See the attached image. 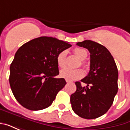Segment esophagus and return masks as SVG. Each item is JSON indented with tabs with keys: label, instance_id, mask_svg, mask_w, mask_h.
<instances>
[{
	"label": "esophagus",
	"instance_id": "esophagus-1",
	"mask_svg": "<svg viewBox=\"0 0 130 130\" xmlns=\"http://www.w3.org/2000/svg\"><path fill=\"white\" fill-rule=\"evenodd\" d=\"M66 82H67V83H70V81H68V80H66Z\"/></svg>",
	"mask_w": 130,
	"mask_h": 130
}]
</instances>
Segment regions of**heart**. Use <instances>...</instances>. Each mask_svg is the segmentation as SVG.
<instances>
[{"label": "heart", "mask_w": 130, "mask_h": 130, "mask_svg": "<svg viewBox=\"0 0 130 130\" xmlns=\"http://www.w3.org/2000/svg\"><path fill=\"white\" fill-rule=\"evenodd\" d=\"M74 52L76 56L79 58V59L82 60L81 63L84 67H86L84 60L88 56L87 51L82 48H74ZM66 56H67V51L64 50L60 52L58 54L56 58L57 64L60 68H64L66 65ZM84 71L81 69H76V70H71L69 68H65L62 69V70L60 72V76L63 79H66L68 81H74L77 79L82 78L84 76Z\"/></svg>", "instance_id": "heart-1"}]
</instances>
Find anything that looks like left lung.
I'll return each instance as SVG.
<instances>
[{
	"label": "left lung",
	"instance_id": "8db88e82",
	"mask_svg": "<svg viewBox=\"0 0 130 130\" xmlns=\"http://www.w3.org/2000/svg\"><path fill=\"white\" fill-rule=\"evenodd\" d=\"M90 54L89 73L81 82H75L76 92L71 95L74 112L86 119H94L108 111L118 92V72L116 64L109 50L91 40L77 42Z\"/></svg>",
	"mask_w": 130,
	"mask_h": 130
}]
</instances>
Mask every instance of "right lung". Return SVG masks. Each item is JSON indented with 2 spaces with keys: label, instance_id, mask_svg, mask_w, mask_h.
<instances>
[{
  "label": "right lung",
  "instance_id": "obj_1",
  "mask_svg": "<svg viewBox=\"0 0 130 130\" xmlns=\"http://www.w3.org/2000/svg\"><path fill=\"white\" fill-rule=\"evenodd\" d=\"M51 37H40L25 43L16 52L10 65L9 81L16 100L26 109H46L66 84L59 74L56 58L71 46Z\"/></svg>",
  "mask_w": 130,
  "mask_h": 130
}]
</instances>
